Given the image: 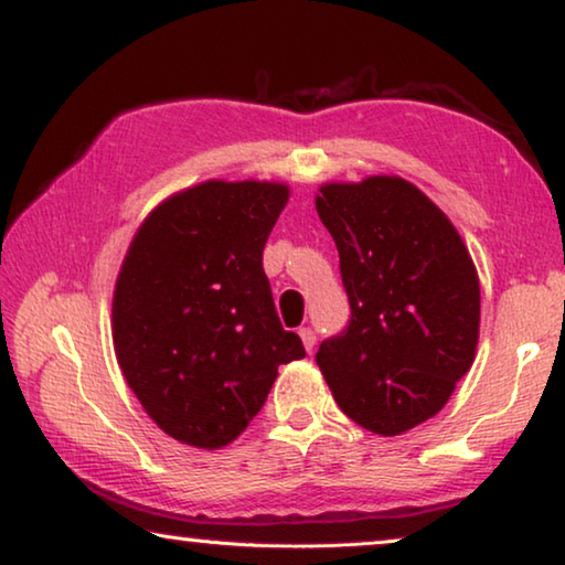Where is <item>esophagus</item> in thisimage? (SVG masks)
Wrapping results in <instances>:
<instances>
[{"mask_svg": "<svg viewBox=\"0 0 565 565\" xmlns=\"http://www.w3.org/2000/svg\"><path fill=\"white\" fill-rule=\"evenodd\" d=\"M299 337H301V341H303V347H306V351H313V343H317V331L313 329H309V327H303L301 331H299Z\"/></svg>", "mask_w": 565, "mask_h": 565, "instance_id": "obj_1", "label": "esophagus"}]
</instances>
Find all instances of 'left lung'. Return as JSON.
I'll list each match as a JSON object with an SVG mask.
<instances>
[{
	"label": "left lung",
	"mask_w": 565,
	"mask_h": 565,
	"mask_svg": "<svg viewBox=\"0 0 565 565\" xmlns=\"http://www.w3.org/2000/svg\"><path fill=\"white\" fill-rule=\"evenodd\" d=\"M317 212L351 306L317 363L343 414L381 436L404 434L436 416L471 369L476 266L441 209L398 177L321 186Z\"/></svg>",
	"instance_id": "left-lung-1"
}]
</instances>
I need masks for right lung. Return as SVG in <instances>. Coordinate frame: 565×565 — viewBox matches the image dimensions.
<instances>
[{"label": "right lung", "mask_w": 565, "mask_h": 565, "mask_svg": "<svg viewBox=\"0 0 565 565\" xmlns=\"http://www.w3.org/2000/svg\"><path fill=\"white\" fill-rule=\"evenodd\" d=\"M289 189L204 181L167 199L134 236L114 291V349L161 431L232 444L259 414L281 363L303 359L264 274Z\"/></svg>", "instance_id": "add662e5"}]
</instances>
